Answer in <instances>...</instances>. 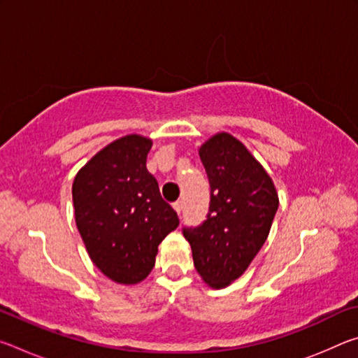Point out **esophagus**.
<instances>
[{
  "label": "esophagus",
  "instance_id": "34e87169",
  "mask_svg": "<svg viewBox=\"0 0 358 358\" xmlns=\"http://www.w3.org/2000/svg\"><path fill=\"white\" fill-rule=\"evenodd\" d=\"M173 210L177 211V213L180 215V213H181V210H183V202H181V201L175 202V203H173Z\"/></svg>",
  "mask_w": 358,
  "mask_h": 358
}]
</instances>
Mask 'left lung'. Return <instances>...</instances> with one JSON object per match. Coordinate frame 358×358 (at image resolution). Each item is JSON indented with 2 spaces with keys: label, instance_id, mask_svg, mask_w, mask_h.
<instances>
[{
  "label": "left lung",
  "instance_id": "1",
  "mask_svg": "<svg viewBox=\"0 0 358 358\" xmlns=\"http://www.w3.org/2000/svg\"><path fill=\"white\" fill-rule=\"evenodd\" d=\"M199 156L210 183V208L207 220L183 227V235L197 273L221 289L243 275L257 256L280 201L270 175L227 132L208 138Z\"/></svg>",
  "mask_w": 358,
  "mask_h": 358
}]
</instances>
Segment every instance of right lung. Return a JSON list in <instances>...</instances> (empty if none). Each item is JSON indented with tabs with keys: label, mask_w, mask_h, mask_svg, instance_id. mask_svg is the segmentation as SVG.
Segmentation results:
<instances>
[{
	"label": "right lung",
	"mask_w": 358,
	"mask_h": 358,
	"mask_svg": "<svg viewBox=\"0 0 358 358\" xmlns=\"http://www.w3.org/2000/svg\"><path fill=\"white\" fill-rule=\"evenodd\" d=\"M153 142L131 134L108 143L74 178L76 224L93 264L112 281L137 284L180 220L147 171Z\"/></svg>",
	"instance_id": "right-lung-1"
}]
</instances>
